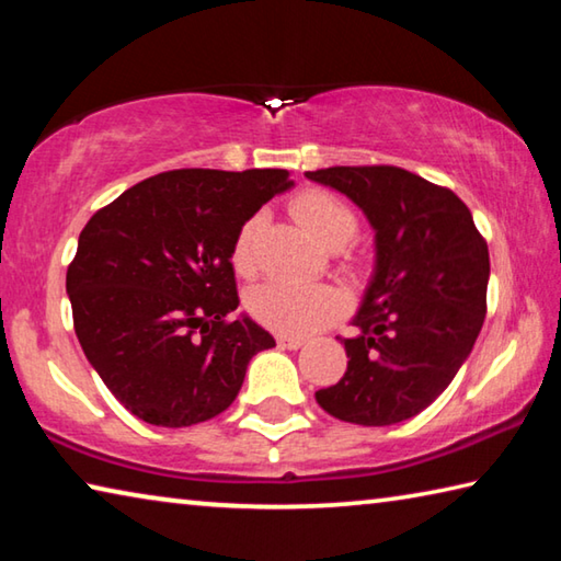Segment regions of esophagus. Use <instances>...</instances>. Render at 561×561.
<instances>
[{
    "instance_id": "esophagus-1",
    "label": "esophagus",
    "mask_w": 561,
    "mask_h": 561,
    "mask_svg": "<svg viewBox=\"0 0 561 561\" xmlns=\"http://www.w3.org/2000/svg\"><path fill=\"white\" fill-rule=\"evenodd\" d=\"M277 344L282 346V348H301L304 346V339L301 336H287V334H279L277 336Z\"/></svg>"
}]
</instances>
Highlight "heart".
<instances>
[{"instance_id":"obj_1","label":"heart","mask_w":561,"mask_h":561,"mask_svg":"<svg viewBox=\"0 0 561 561\" xmlns=\"http://www.w3.org/2000/svg\"><path fill=\"white\" fill-rule=\"evenodd\" d=\"M291 213L321 244L339 250L356 234V217L339 197L324 190H309L294 197ZM264 227V213H252L237 227L230 260L237 274L250 277L257 270V244ZM339 291L324 284H297L287 279H270L247 297L250 314L267 329L289 336H307L339 317Z\"/></svg>"}]
</instances>
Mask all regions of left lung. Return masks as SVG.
Segmentation results:
<instances>
[{
  "label": "left lung",
  "mask_w": 561,
  "mask_h": 561,
  "mask_svg": "<svg viewBox=\"0 0 561 561\" xmlns=\"http://www.w3.org/2000/svg\"><path fill=\"white\" fill-rule=\"evenodd\" d=\"M351 197L376 230V274L341 339V381L317 391L339 421L393 425L425 411L470 356L488 314L485 237L453 190L396 165L309 170Z\"/></svg>",
  "instance_id": "left-lung-1"
}]
</instances>
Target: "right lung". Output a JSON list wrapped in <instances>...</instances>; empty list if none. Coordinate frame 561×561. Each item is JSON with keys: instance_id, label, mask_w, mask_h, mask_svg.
<instances>
[{"instance_id": "right-lung-1", "label": "right lung", "mask_w": 561, "mask_h": 561, "mask_svg": "<svg viewBox=\"0 0 561 561\" xmlns=\"http://www.w3.org/2000/svg\"><path fill=\"white\" fill-rule=\"evenodd\" d=\"M291 187L287 170H168L91 217L66 272L73 329L108 391L140 421L185 428L220 415L247 364L272 348L240 307L232 240Z\"/></svg>"}]
</instances>
